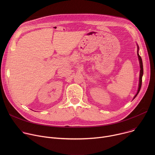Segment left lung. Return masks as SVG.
Listing matches in <instances>:
<instances>
[{"instance_id":"left-lung-1","label":"left lung","mask_w":155,"mask_h":155,"mask_svg":"<svg viewBox=\"0 0 155 155\" xmlns=\"http://www.w3.org/2000/svg\"><path fill=\"white\" fill-rule=\"evenodd\" d=\"M139 46H137V55L139 57V62H140V78H139V89L137 91V93L136 94V95L134 96V99L137 96V95L138 94V93H139L140 90V88L142 86V75L143 74V64H142V58L140 57V56L139 54Z\"/></svg>"}]
</instances>
